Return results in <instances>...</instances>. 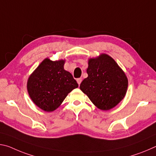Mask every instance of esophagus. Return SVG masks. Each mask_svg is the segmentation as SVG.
I'll use <instances>...</instances> for the list:
<instances>
[{
	"instance_id": "34e87169",
	"label": "esophagus",
	"mask_w": 156,
	"mask_h": 156,
	"mask_svg": "<svg viewBox=\"0 0 156 156\" xmlns=\"http://www.w3.org/2000/svg\"><path fill=\"white\" fill-rule=\"evenodd\" d=\"M81 82H82V78H78L77 79V83L78 84V85H80V83H81Z\"/></svg>"
}]
</instances>
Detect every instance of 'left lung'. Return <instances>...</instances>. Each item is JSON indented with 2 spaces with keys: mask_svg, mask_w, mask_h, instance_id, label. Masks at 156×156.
Instances as JSON below:
<instances>
[{
  "mask_svg": "<svg viewBox=\"0 0 156 156\" xmlns=\"http://www.w3.org/2000/svg\"><path fill=\"white\" fill-rule=\"evenodd\" d=\"M88 77L80 89L99 109H113L123 100L128 87V78L113 58L106 54L88 60Z\"/></svg>",
  "mask_w": 156,
  "mask_h": 156,
  "instance_id": "8db88e82",
  "label": "left lung"
}]
</instances>
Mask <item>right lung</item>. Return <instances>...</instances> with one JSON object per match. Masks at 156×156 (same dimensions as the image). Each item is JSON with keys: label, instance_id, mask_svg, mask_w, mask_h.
Here are the masks:
<instances>
[{"label": "right lung", "instance_id": "add662e5", "mask_svg": "<svg viewBox=\"0 0 156 156\" xmlns=\"http://www.w3.org/2000/svg\"><path fill=\"white\" fill-rule=\"evenodd\" d=\"M65 60L44 59L30 76L27 83L30 98L47 112L58 108L69 93L78 84L72 73L65 70Z\"/></svg>", "mask_w": 156, "mask_h": 156}]
</instances>
